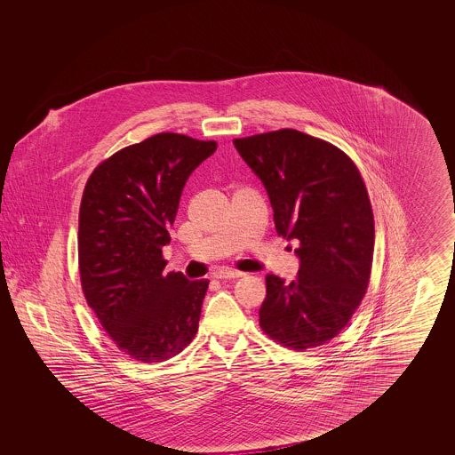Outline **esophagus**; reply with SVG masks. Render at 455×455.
<instances>
[{"mask_svg":"<svg viewBox=\"0 0 455 455\" xmlns=\"http://www.w3.org/2000/svg\"><path fill=\"white\" fill-rule=\"evenodd\" d=\"M240 276H243L242 271L230 269V267H221V269L215 271V278H218V280H230V278H240Z\"/></svg>","mask_w":455,"mask_h":455,"instance_id":"34e87169","label":"esophagus"}]
</instances>
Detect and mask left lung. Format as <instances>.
Masks as SVG:
<instances>
[{
  "label": "left lung",
  "mask_w": 455,
  "mask_h": 455,
  "mask_svg": "<svg viewBox=\"0 0 455 455\" xmlns=\"http://www.w3.org/2000/svg\"><path fill=\"white\" fill-rule=\"evenodd\" d=\"M267 191L278 235L297 240L293 282L266 276L260 329L305 351L336 338L367 293L375 227L362 173L321 138L278 130L234 140Z\"/></svg>",
  "instance_id": "left-lung-1"
}]
</instances>
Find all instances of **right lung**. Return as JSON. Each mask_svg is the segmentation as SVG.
Returning a JSON list of instances; mask_svg holds the SVG:
<instances>
[{"label":"right lung","mask_w":455,"mask_h":455,"mask_svg":"<svg viewBox=\"0 0 455 455\" xmlns=\"http://www.w3.org/2000/svg\"><path fill=\"white\" fill-rule=\"evenodd\" d=\"M217 150L179 132H158L100 162L78 217V267L88 307L108 338L141 363L179 355L195 339L208 280L164 273L182 189Z\"/></svg>","instance_id":"obj_1"}]
</instances>
